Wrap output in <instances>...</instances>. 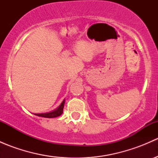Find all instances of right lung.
Listing matches in <instances>:
<instances>
[{
    "label": "right lung",
    "mask_w": 158,
    "mask_h": 158,
    "mask_svg": "<svg viewBox=\"0 0 158 158\" xmlns=\"http://www.w3.org/2000/svg\"><path fill=\"white\" fill-rule=\"evenodd\" d=\"M64 104H65V99L62 102L61 104L60 105L57 109H56L55 110L52 111H49V112H47V113H38V114H34L36 115L40 116V117H44V118H56L58 117V116L61 115L63 114V108H64Z\"/></svg>",
    "instance_id": "obj_1"
}]
</instances>
